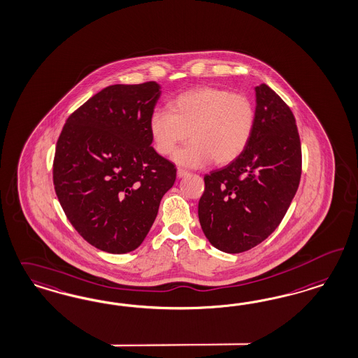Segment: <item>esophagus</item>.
<instances>
[{
    "label": "esophagus",
    "mask_w": 358,
    "mask_h": 358,
    "mask_svg": "<svg viewBox=\"0 0 358 358\" xmlns=\"http://www.w3.org/2000/svg\"><path fill=\"white\" fill-rule=\"evenodd\" d=\"M186 174H187V171H185V169H181V168L177 169V177H178V178H182Z\"/></svg>",
    "instance_id": "esophagus-1"
}]
</instances>
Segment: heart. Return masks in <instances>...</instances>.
Listing matches in <instances>:
<instances>
[{"instance_id":"obj_1","label":"heart","mask_w":358,"mask_h":358,"mask_svg":"<svg viewBox=\"0 0 358 358\" xmlns=\"http://www.w3.org/2000/svg\"><path fill=\"white\" fill-rule=\"evenodd\" d=\"M255 128L250 98L217 87H201L173 99L166 110L150 115L149 134L161 156L172 155L187 136L192 143L178 149L173 161L199 168L214 160L226 165L247 148Z\"/></svg>"}]
</instances>
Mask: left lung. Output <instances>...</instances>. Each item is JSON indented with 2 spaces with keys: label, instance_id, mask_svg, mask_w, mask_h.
Wrapping results in <instances>:
<instances>
[{
  "label": "left lung",
  "instance_id": "left-lung-1",
  "mask_svg": "<svg viewBox=\"0 0 358 358\" xmlns=\"http://www.w3.org/2000/svg\"><path fill=\"white\" fill-rule=\"evenodd\" d=\"M255 128L245 152L205 176L198 203L202 231L215 248L243 252L282 222L301 176L294 113L267 85L255 87Z\"/></svg>",
  "mask_w": 358,
  "mask_h": 358
}]
</instances>
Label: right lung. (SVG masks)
Here are the masks:
<instances>
[{
  "mask_svg": "<svg viewBox=\"0 0 358 358\" xmlns=\"http://www.w3.org/2000/svg\"><path fill=\"white\" fill-rule=\"evenodd\" d=\"M156 82L106 87L67 119L52 178L63 211L87 242L110 254L143 243L176 168L150 147Z\"/></svg>",
  "mask_w": 358,
  "mask_h": 358,
  "instance_id": "1",
  "label": "right lung"
}]
</instances>
